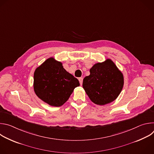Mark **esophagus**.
<instances>
[{"label":"esophagus","mask_w":154,"mask_h":154,"mask_svg":"<svg viewBox=\"0 0 154 154\" xmlns=\"http://www.w3.org/2000/svg\"><path fill=\"white\" fill-rule=\"evenodd\" d=\"M79 82H80V85H82V83H83V78H82V77L79 78Z\"/></svg>","instance_id":"1"}]
</instances>
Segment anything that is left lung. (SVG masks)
<instances>
[{
  "label": "left lung",
  "instance_id": "obj_1",
  "mask_svg": "<svg viewBox=\"0 0 154 154\" xmlns=\"http://www.w3.org/2000/svg\"><path fill=\"white\" fill-rule=\"evenodd\" d=\"M90 74L83 80V88L95 104L104 105L114 101L124 86V75L115 63L109 58L94 64Z\"/></svg>",
  "mask_w": 154,
  "mask_h": 154
}]
</instances>
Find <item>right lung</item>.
<instances>
[{"instance_id": "right-lung-1", "label": "right lung", "mask_w": 154, "mask_h": 154, "mask_svg": "<svg viewBox=\"0 0 154 154\" xmlns=\"http://www.w3.org/2000/svg\"><path fill=\"white\" fill-rule=\"evenodd\" d=\"M80 83L77 79L64 69L61 61L48 58L36 68L33 89L36 95L52 106H60L66 102Z\"/></svg>"}]
</instances>
